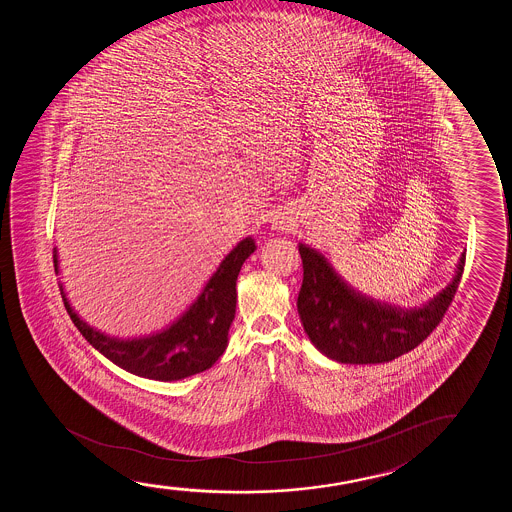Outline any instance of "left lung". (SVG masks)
<instances>
[{
	"label": "left lung",
	"mask_w": 512,
	"mask_h": 512,
	"mask_svg": "<svg viewBox=\"0 0 512 512\" xmlns=\"http://www.w3.org/2000/svg\"><path fill=\"white\" fill-rule=\"evenodd\" d=\"M301 290L297 311L311 343L343 364H383L423 343L442 322L462 280L465 253L455 280L418 309H397L357 294L320 253L299 245Z\"/></svg>",
	"instance_id": "1"
}]
</instances>
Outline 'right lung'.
<instances>
[{"label":"right lung","mask_w":512,"mask_h":512,"mask_svg":"<svg viewBox=\"0 0 512 512\" xmlns=\"http://www.w3.org/2000/svg\"><path fill=\"white\" fill-rule=\"evenodd\" d=\"M255 250L252 238H246L232 250L217 273L206 283L203 294L199 295L189 311L173 323L169 329L155 336L119 341L106 337L98 330L91 329L78 318L66 301L63 288L64 308L71 322L89 343L101 351L113 364L119 365L136 376L175 381L187 378L197 372L210 369L224 353L227 334L236 315V280L239 269ZM54 267L57 273V255L54 253Z\"/></svg>","instance_id":"obj_1"}]
</instances>
